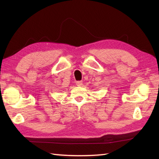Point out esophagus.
I'll list each match as a JSON object with an SVG mask.
<instances>
[{
	"instance_id": "esophagus-1",
	"label": "esophagus",
	"mask_w": 159,
	"mask_h": 159,
	"mask_svg": "<svg viewBox=\"0 0 159 159\" xmlns=\"http://www.w3.org/2000/svg\"><path fill=\"white\" fill-rule=\"evenodd\" d=\"M76 85L77 86H82L83 82H82V81H76Z\"/></svg>"
}]
</instances>
